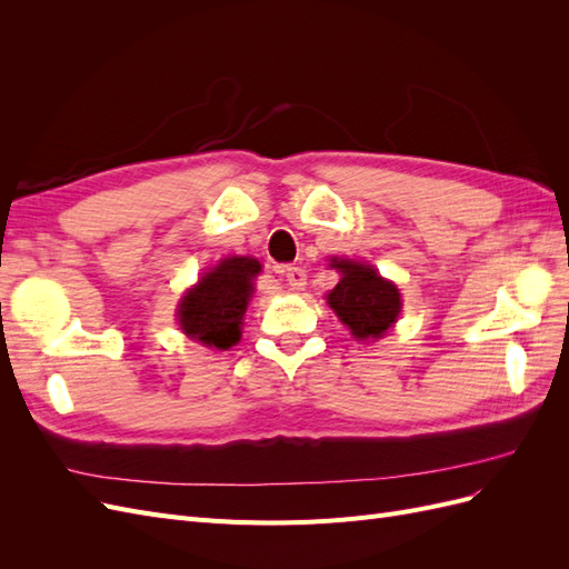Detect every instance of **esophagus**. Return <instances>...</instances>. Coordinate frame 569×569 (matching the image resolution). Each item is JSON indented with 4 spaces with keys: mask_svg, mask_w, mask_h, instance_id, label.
I'll use <instances>...</instances> for the list:
<instances>
[{
    "mask_svg": "<svg viewBox=\"0 0 569 569\" xmlns=\"http://www.w3.org/2000/svg\"><path fill=\"white\" fill-rule=\"evenodd\" d=\"M284 278H287V284L295 289V291H301L306 287V270L303 268H287L284 270Z\"/></svg>",
    "mask_w": 569,
    "mask_h": 569,
    "instance_id": "esophagus-1",
    "label": "esophagus"
}]
</instances>
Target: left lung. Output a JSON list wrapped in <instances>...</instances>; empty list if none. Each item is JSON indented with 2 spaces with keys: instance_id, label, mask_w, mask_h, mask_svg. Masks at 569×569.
Listing matches in <instances>:
<instances>
[{
  "instance_id": "left-lung-1",
  "label": "left lung",
  "mask_w": 569,
  "mask_h": 569,
  "mask_svg": "<svg viewBox=\"0 0 569 569\" xmlns=\"http://www.w3.org/2000/svg\"><path fill=\"white\" fill-rule=\"evenodd\" d=\"M330 266L341 272V280L327 295V303L337 318L358 341L385 337L403 306L396 284L385 280L372 266L347 258H332Z\"/></svg>"
}]
</instances>
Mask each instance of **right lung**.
I'll return each mask as SVG.
<instances>
[{
	"instance_id": "1",
	"label": "right lung",
	"mask_w": 569,
	"mask_h": 569,
	"mask_svg": "<svg viewBox=\"0 0 569 569\" xmlns=\"http://www.w3.org/2000/svg\"><path fill=\"white\" fill-rule=\"evenodd\" d=\"M261 263L251 256H228L184 291L178 306L180 330L206 347L226 351L242 337V318Z\"/></svg>"
}]
</instances>
